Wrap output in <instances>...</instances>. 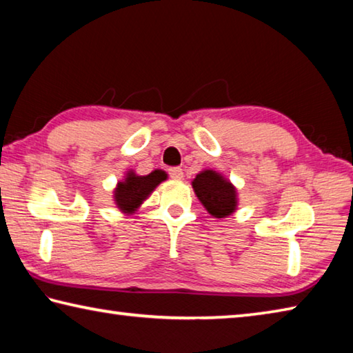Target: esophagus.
<instances>
[{
  "mask_svg": "<svg viewBox=\"0 0 353 353\" xmlns=\"http://www.w3.org/2000/svg\"><path fill=\"white\" fill-rule=\"evenodd\" d=\"M169 175L173 178V180H181V178H183V169H180V167H170Z\"/></svg>",
  "mask_w": 353,
  "mask_h": 353,
  "instance_id": "34e87169",
  "label": "esophagus"
}]
</instances>
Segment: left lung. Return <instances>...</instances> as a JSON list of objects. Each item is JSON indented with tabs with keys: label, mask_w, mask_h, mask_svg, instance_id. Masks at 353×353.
I'll use <instances>...</instances> for the list:
<instances>
[{
	"label": "left lung",
	"mask_w": 353,
	"mask_h": 353,
	"mask_svg": "<svg viewBox=\"0 0 353 353\" xmlns=\"http://www.w3.org/2000/svg\"><path fill=\"white\" fill-rule=\"evenodd\" d=\"M192 186L203 206L214 217L223 219L236 211V188L220 173L214 170L201 172L195 176Z\"/></svg>",
	"instance_id": "obj_1"
}]
</instances>
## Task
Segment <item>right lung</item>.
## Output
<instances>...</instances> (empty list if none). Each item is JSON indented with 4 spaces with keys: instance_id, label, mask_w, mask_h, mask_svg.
<instances>
[{
    "instance_id": "right-lung-1",
    "label": "right lung",
    "mask_w": 353,
    "mask_h": 353,
    "mask_svg": "<svg viewBox=\"0 0 353 353\" xmlns=\"http://www.w3.org/2000/svg\"><path fill=\"white\" fill-rule=\"evenodd\" d=\"M165 178L167 175L163 170H153L145 176H138L133 172H128L125 180L117 184L114 190L117 208L123 212L132 214Z\"/></svg>"
}]
</instances>
